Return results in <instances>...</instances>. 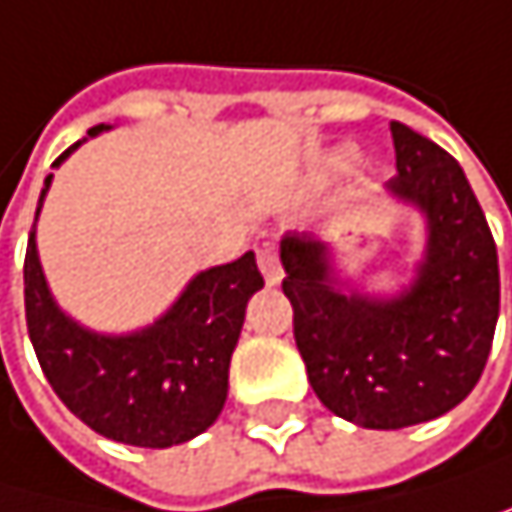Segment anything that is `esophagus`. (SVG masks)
Returning <instances> with one entry per match:
<instances>
[{
  "label": "esophagus",
  "instance_id": "esophagus-1",
  "mask_svg": "<svg viewBox=\"0 0 512 512\" xmlns=\"http://www.w3.org/2000/svg\"><path fill=\"white\" fill-rule=\"evenodd\" d=\"M258 267H261L267 285H279L282 282V264H279V254H276L273 245L258 248Z\"/></svg>",
  "mask_w": 512,
  "mask_h": 512
}]
</instances>
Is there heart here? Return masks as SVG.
<instances>
[{
  "label": "heart",
  "instance_id": "heart-1",
  "mask_svg": "<svg viewBox=\"0 0 512 512\" xmlns=\"http://www.w3.org/2000/svg\"><path fill=\"white\" fill-rule=\"evenodd\" d=\"M337 163H340V166H352V163H355V151H352V148L340 151V154H337Z\"/></svg>",
  "mask_w": 512,
  "mask_h": 512
}]
</instances>
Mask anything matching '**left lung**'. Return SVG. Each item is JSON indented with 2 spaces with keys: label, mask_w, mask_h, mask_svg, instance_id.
<instances>
[{
  "label": "left lung",
  "mask_w": 512,
  "mask_h": 512,
  "mask_svg": "<svg viewBox=\"0 0 512 512\" xmlns=\"http://www.w3.org/2000/svg\"><path fill=\"white\" fill-rule=\"evenodd\" d=\"M388 191L428 218L425 261L407 291H343L318 236L282 239V291L321 404L361 428L397 431L458 407L492 352L501 279L486 215L452 154L391 121Z\"/></svg>",
  "instance_id": "obj_1"
}]
</instances>
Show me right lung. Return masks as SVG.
Wrapping results in <instances>:
<instances>
[{"mask_svg": "<svg viewBox=\"0 0 512 512\" xmlns=\"http://www.w3.org/2000/svg\"><path fill=\"white\" fill-rule=\"evenodd\" d=\"M102 130L93 127L87 136ZM78 145L66 148L54 166ZM51 178H45L35 218ZM261 288L264 276L254 251H245L233 264L194 276L151 327L105 337L87 331L54 303L35 251V230H29L23 261L26 327L51 388L96 434L145 449L188 443L218 419L245 303Z\"/></svg>", "mask_w": 512, "mask_h": 512, "instance_id": "right-lung-1", "label": "right lung"}]
</instances>
